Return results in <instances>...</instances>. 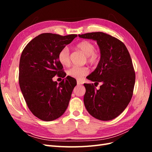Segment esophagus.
Listing matches in <instances>:
<instances>
[{"instance_id": "34e87169", "label": "esophagus", "mask_w": 152, "mask_h": 152, "mask_svg": "<svg viewBox=\"0 0 152 152\" xmlns=\"http://www.w3.org/2000/svg\"><path fill=\"white\" fill-rule=\"evenodd\" d=\"M82 82H80V80H77V85H82Z\"/></svg>"}]
</instances>
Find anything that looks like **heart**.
Masks as SVG:
<instances>
[{
	"label": "heart",
	"mask_w": 152,
	"mask_h": 152,
	"mask_svg": "<svg viewBox=\"0 0 152 152\" xmlns=\"http://www.w3.org/2000/svg\"><path fill=\"white\" fill-rule=\"evenodd\" d=\"M75 48L86 56L87 61L92 65H96L99 62L101 55L96 50V45L89 40H82L78 43ZM58 59L61 65L68 66L70 64V50L65 47L60 50L58 55ZM89 68L86 66H73L67 71L68 76L80 80L89 73Z\"/></svg>",
	"instance_id": "1"
}]
</instances>
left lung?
I'll return each instance as SVG.
<instances>
[{
	"instance_id": "obj_1",
	"label": "left lung",
	"mask_w": 152,
	"mask_h": 152,
	"mask_svg": "<svg viewBox=\"0 0 152 152\" xmlns=\"http://www.w3.org/2000/svg\"><path fill=\"white\" fill-rule=\"evenodd\" d=\"M79 36L97 41L101 52L97 68L87 78L103 84L98 90L93 84H84V105L98 120H112L126 109L133 94L136 75L129 53L122 41L103 32Z\"/></svg>"
}]
</instances>
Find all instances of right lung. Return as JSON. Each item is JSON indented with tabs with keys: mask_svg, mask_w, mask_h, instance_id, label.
Instances as JSON below:
<instances>
[{
	"mask_svg": "<svg viewBox=\"0 0 152 152\" xmlns=\"http://www.w3.org/2000/svg\"><path fill=\"white\" fill-rule=\"evenodd\" d=\"M77 35L62 36L42 34L27 44L21 53L19 66V84L26 103L35 117L52 121L65 113L77 85L74 78L67 76L58 84L55 75L66 76L58 55Z\"/></svg>",
	"mask_w": 152,
	"mask_h": 152,
	"instance_id": "obj_1",
	"label": "right lung"
}]
</instances>
